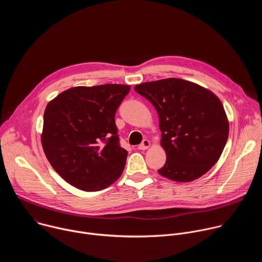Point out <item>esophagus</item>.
<instances>
[{"label": "esophagus", "mask_w": 262, "mask_h": 262, "mask_svg": "<svg viewBox=\"0 0 262 262\" xmlns=\"http://www.w3.org/2000/svg\"><path fill=\"white\" fill-rule=\"evenodd\" d=\"M150 147V142H149L147 139L143 140V142L138 146V149H140V150H145V149Z\"/></svg>", "instance_id": "esophagus-1"}]
</instances>
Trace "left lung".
Segmentation results:
<instances>
[{
    "mask_svg": "<svg viewBox=\"0 0 262 262\" xmlns=\"http://www.w3.org/2000/svg\"><path fill=\"white\" fill-rule=\"evenodd\" d=\"M135 91L156 107L167 161L159 173L171 180H195L219 161L229 135L225 110L211 91L180 79L147 82Z\"/></svg>",
    "mask_w": 262,
    "mask_h": 262,
    "instance_id": "8db88e82",
    "label": "left lung"
}]
</instances>
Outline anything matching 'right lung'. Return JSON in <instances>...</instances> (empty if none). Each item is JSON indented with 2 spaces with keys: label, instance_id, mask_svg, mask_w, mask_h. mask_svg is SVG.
<instances>
[{
  "label": "right lung",
  "instance_id": "1",
  "mask_svg": "<svg viewBox=\"0 0 262 262\" xmlns=\"http://www.w3.org/2000/svg\"><path fill=\"white\" fill-rule=\"evenodd\" d=\"M129 90L119 84L73 87L48 103L42 148L66 182L95 192L120 177L127 151L119 144L115 114Z\"/></svg>",
  "mask_w": 262,
  "mask_h": 262
}]
</instances>
